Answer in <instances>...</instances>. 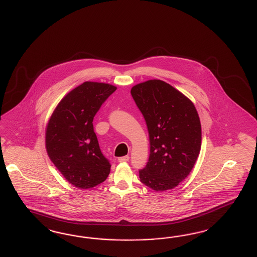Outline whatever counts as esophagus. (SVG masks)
<instances>
[{
    "instance_id": "1",
    "label": "esophagus",
    "mask_w": 257,
    "mask_h": 257,
    "mask_svg": "<svg viewBox=\"0 0 257 257\" xmlns=\"http://www.w3.org/2000/svg\"><path fill=\"white\" fill-rule=\"evenodd\" d=\"M129 156H124V157H121V158H118L117 159V161L118 162H126V161H128L129 160Z\"/></svg>"
}]
</instances>
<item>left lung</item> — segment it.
<instances>
[{"label": "left lung", "instance_id": "1", "mask_svg": "<svg viewBox=\"0 0 257 257\" xmlns=\"http://www.w3.org/2000/svg\"><path fill=\"white\" fill-rule=\"evenodd\" d=\"M131 95L147 124L150 156L140 170L144 185L157 192L177 187L191 173L201 148V124L194 103L160 80L136 84Z\"/></svg>", "mask_w": 257, "mask_h": 257}]
</instances>
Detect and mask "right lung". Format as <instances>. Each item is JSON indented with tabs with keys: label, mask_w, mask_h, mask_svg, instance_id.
<instances>
[{
	"label": "right lung",
	"mask_w": 257,
	"mask_h": 257,
	"mask_svg": "<svg viewBox=\"0 0 257 257\" xmlns=\"http://www.w3.org/2000/svg\"><path fill=\"white\" fill-rule=\"evenodd\" d=\"M116 87L85 81L71 90L50 116L45 129V148L54 165L73 186L90 189L106 179L111 165L94 132L93 119Z\"/></svg>",
	"instance_id": "obj_1"
}]
</instances>
